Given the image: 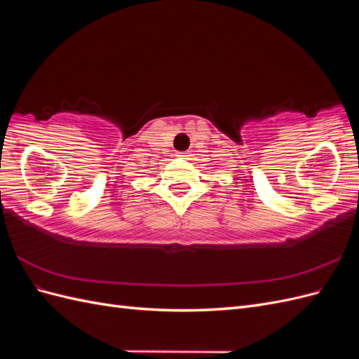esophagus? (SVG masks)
I'll list each match as a JSON object with an SVG mask.
<instances>
[{"instance_id": "esophagus-1", "label": "esophagus", "mask_w": 359, "mask_h": 359, "mask_svg": "<svg viewBox=\"0 0 359 359\" xmlns=\"http://www.w3.org/2000/svg\"><path fill=\"white\" fill-rule=\"evenodd\" d=\"M178 157L187 158V157H190V153H189V151H182V153H178Z\"/></svg>"}]
</instances>
